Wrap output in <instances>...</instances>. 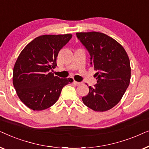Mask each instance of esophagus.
I'll return each mask as SVG.
<instances>
[{"instance_id":"obj_1","label":"esophagus","mask_w":149,"mask_h":149,"mask_svg":"<svg viewBox=\"0 0 149 149\" xmlns=\"http://www.w3.org/2000/svg\"><path fill=\"white\" fill-rule=\"evenodd\" d=\"M73 83H74V85H80L82 83L77 82V81H74V82H73Z\"/></svg>"}]
</instances>
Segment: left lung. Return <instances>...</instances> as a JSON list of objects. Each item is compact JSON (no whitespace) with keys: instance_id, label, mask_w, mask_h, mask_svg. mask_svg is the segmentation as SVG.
<instances>
[{"instance_id":"1","label":"left lung","mask_w":149,"mask_h":149,"mask_svg":"<svg viewBox=\"0 0 149 149\" xmlns=\"http://www.w3.org/2000/svg\"><path fill=\"white\" fill-rule=\"evenodd\" d=\"M77 36L90 54L91 66L97 70V83L89 87L82 100L94 111H109L119 102L130 85L129 57L121 44L102 32H77Z\"/></svg>"}]
</instances>
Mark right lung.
Returning a JSON list of instances; mask_svg holds the SVG:
<instances>
[{
	"instance_id": "obj_1",
	"label": "right lung",
	"mask_w": 149,
	"mask_h": 149,
	"mask_svg": "<svg viewBox=\"0 0 149 149\" xmlns=\"http://www.w3.org/2000/svg\"><path fill=\"white\" fill-rule=\"evenodd\" d=\"M72 35L45 34L29 42L14 65L13 84L22 102L33 111H42L54 104L62 89L73 79L54 76L60 50Z\"/></svg>"
}]
</instances>
